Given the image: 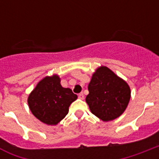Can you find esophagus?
<instances>
[{"instance_id":"1","label":"esophagus","mask_w":159,"mask_h":159,"mask_svg":"<svg viewBox=\"0 0 159 159\" xmlns=\"http://www.w3.org/2000/svg\"><path fill=\"white\" fill-rule=\"evenodd\" d=\"M78 98H79V99H82V100H83L84 99V94H83V93H79V94H78Z\"/></svg>"}]
</instances>
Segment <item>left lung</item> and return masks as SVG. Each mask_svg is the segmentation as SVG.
<instances>
[{
  "instance_id": "obj_1",
  "label": "left lung",
  "mask_w": 159,
  "mask_h": 159,
  "mask_svg": "<svg viewBox=\"0 0 159 159\" xmlns=\"http://www.w3.org/2000/svg\"><path fill=\"white\" fill-rule=\"evenodd\" d=\"M88 91L86 102L92 113L103 121L119 117L130 99L128 84L106 67H99L92 75Z\"/></svg>"
}]
</instances>
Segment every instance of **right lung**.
Here are the masks:
<instances>
[{
    "mask_svg": "<svg viewBox=\"0 0 159 159\" xmlns=\"http://www.w3.org/2000/svg\"><path fill=\"white\" fill-rule=\"evenodd\" d=\"M77 98L70 88L60 84L58 76L46 77L39 82L28 98L31 112L47 125H57L68 113L72 102Z\"/></svg>",
    "mask_w": 159,
    "mask_h": 159,
    "instance_id": "right-lung-1",
    "label": "right lung"
}]
</instances>
